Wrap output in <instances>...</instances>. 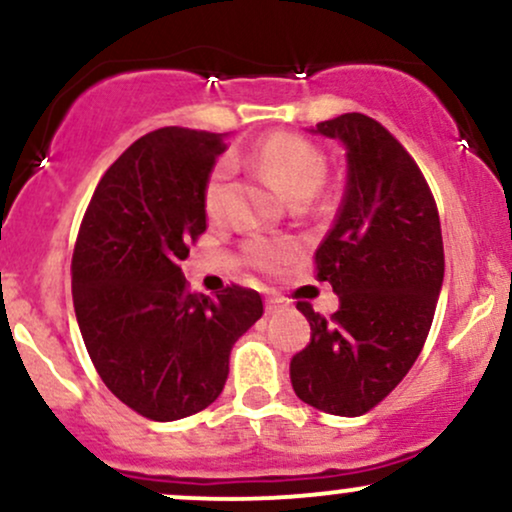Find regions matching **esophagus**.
Segmentation results:
<instances>
[{"label": "esophagus", "mask_w": 512, "mask_h": 512, "mask_svg": "<svg viewBox=\"0 0 512 512\" xmlns=\"http://www.w3.org/2000/svg\"><path fill=\"white\" fill-rule=\"evenodd\" d=\"M289 301H286L284 296H279V293H272V296H267V301H264V310H267L269 315L279 313V310H284Z\"/></svg>", "instance_id": "esophagus-1"}]
</instances>
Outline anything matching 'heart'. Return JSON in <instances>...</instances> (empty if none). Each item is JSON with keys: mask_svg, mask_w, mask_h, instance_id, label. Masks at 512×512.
<instances>
[{"mask_svg": "<svg viewBox=\"0 0 512 512\" xmlns=\"http://www.w3.org/2000/svg\"><path fill=\"white\" fill-rule=\"evenodd\" d=\"M255 163L272 178L291 202H305L320 190L327 173V158L310 139L293 132H276L257 144ZM231 163L219 161L209 173L204 185V209L211 219H219L226 204V187L231 180ZM298 243L289 238L252 236L245 243V260L262 272H279L291 260H296Z\"/></svg>", "mask_w": 512, "mask_h": 512, "instance_id": "b5f03b06", "label": "heart"}]
</instances>
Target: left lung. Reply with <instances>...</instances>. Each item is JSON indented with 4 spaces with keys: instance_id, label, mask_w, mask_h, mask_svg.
Masks as SVG:
<instances>
[{
    "instance_id": "8db88e82",
    "label": "left lung",
    "mask_w": 512,
    "mask_h": 512,
    "mask_svg": "<svg viewBox=\"0 0 512 512\" xmlns=\"http://www.w3.org/2000/svg\"><path fill=\"white\" fill-rule=\"evenodd\" d=\"M315 134L346 146V190L315 252V272L339 296L332 317L298 301L310 344L291 358V385L310 407L361 416L419 358L443 286L436 199L409 151L373 117L346 113Z\"/></svg>"
}]
</instances>
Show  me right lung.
<instances>
[{
  "mask_svg": "<svg viewBox=\"0 0 512 512\" xmlns=\"http://www.w3.org/2000/svg\"><path fill=\"white\" fill-rule=\"evenodd\" d=\"M223 134L163 127L105 170L72 255L76 322L108 390L151 421L207 409L238 337L260 320V293H192L180 262L207 231L204 185Z\"/></svg>",
  "mask_w": 512,
  "mask_h": 512,
  "instance_id": "add662e5",
  "label": "right lung"
}]
</instances>
